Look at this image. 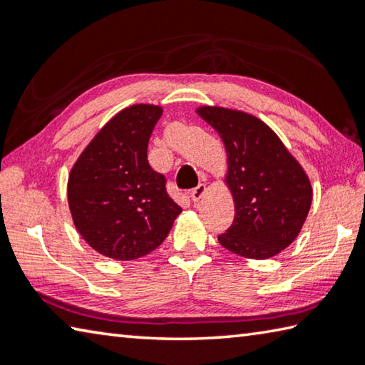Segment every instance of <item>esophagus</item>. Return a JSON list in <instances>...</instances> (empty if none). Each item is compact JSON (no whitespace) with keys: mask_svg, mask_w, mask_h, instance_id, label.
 <instances>
[{"mask_svg":"<svg viewBox=\"0 0 365 365\" xmlns=\"http://www.w3.org/2000/svg\"><path fill=\"white\" fill-rule=\"evenodd\" d=\"M205 191H206V187H205V185H202V183H200V185H197V187H195L193 190L190 191L191 200H193L195 202H196V201H200V200H201V196L205 195Z\"/></svg>","mask_w":365,"mask_h":365,"instance_id":"1","label":"esophagus"}]
</instances>
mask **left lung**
<instances>
[{
    "mask_svg": "<svg viewBox=\"0 0 365 365\" xmlns=\"http://www.w3.org/2000/svg\"><path fill=\"white\" fill-rule=\"evenodd\" d=\"M197 114L219 133L228 158L235 219L219 243L250 259L279 255L298 237L311 209L312 188L304 170L255 115L211 106Z\"/></svg>",
    "mask_w": 365,
    "mask_h": 365,
    "instance_id": "8db88e82",
    "label": "left lung"
}]
</instances>
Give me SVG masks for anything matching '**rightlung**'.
<instances>
[{"label":"right lung","instance_id":"right-lung-1","mask_svg":"<svg viewBox=\"0 0 365 365\" xmlns=\"http://www.w3.org/2000/svg\"><path fill=\"white\" fill-rule=\"evenodd\" d=\"M163 109L120 110L85 148L71 170L73 224L91 248L117 261L148 255L164 242L182 207L168 180L148 163V143Z\"/></svg>","mask_w":365,"mask_h":365}]
</instances>
